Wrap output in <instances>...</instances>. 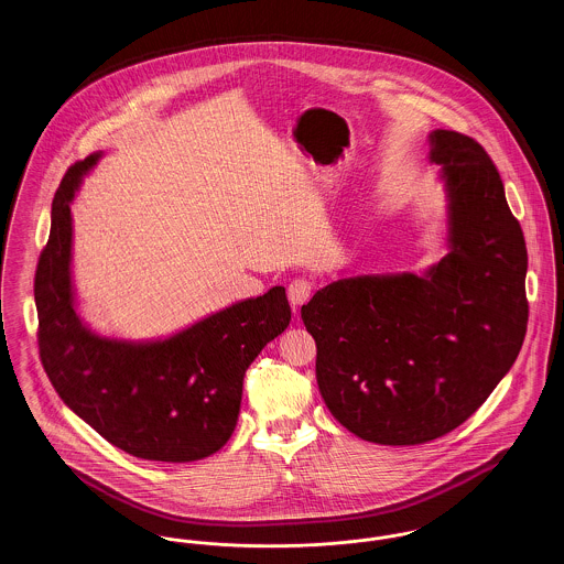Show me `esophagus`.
<instances>
[{"label":"esophagus","mask_w":564,"mask_h":564,"mask_svg":"<svg viewBox=\"0 0 564 564\" xmlns=\"http://www.w3.org/2000/svg\"><path fill=\"white\" fill-rule=\"evenodd\" d=\"M311 294H313V283L308 279H304V276H297L288 288V297H290L294 308L302 306L311 297Z\"/></svg>","instance_id":"esophagus-1"}]
</instances>
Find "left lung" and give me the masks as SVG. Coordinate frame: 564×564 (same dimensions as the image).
Listing matches in <instances>:
<instances>
[{"label":"left lung","instance_id":"obj_1","mask_svg":"<svg viewBox=\"0 0 564 564\" xmlns=\"http://www.w3.org/2000/svg\"><path fill=\"white\" fill-rule=\"evenodd\" d=\"M448 198V253L423 276L361 274L302 306L317 384L366 442L414 446L456 430L510 372L524 343L527 245L482 145L430 134Z\"/></svg>","mask_w":564,"mask_h":564}]
</instances>
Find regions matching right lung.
I'll use <instances>...</instances> for the list:
<instances>
[{"label": "right lung", "mask_w": 564, "mask_h": 564, "mask_svg": "<svg viewBox=\"0 0 564 564\" xmlns=\"http://www.w3.org/2000/svg\"><path fill=\"white\" fill-rule=\"evenodd\" d=\"M99 156L69 166L54 194L51 237L33 283L42 366L58 398L116 448L164 463L205 458L237 427L247 368L292 322L285 288L247 297L164 340L95 334L76 313L69 203Z\"/></svg>", "instance_id": "obj_1"}]
</instances>
